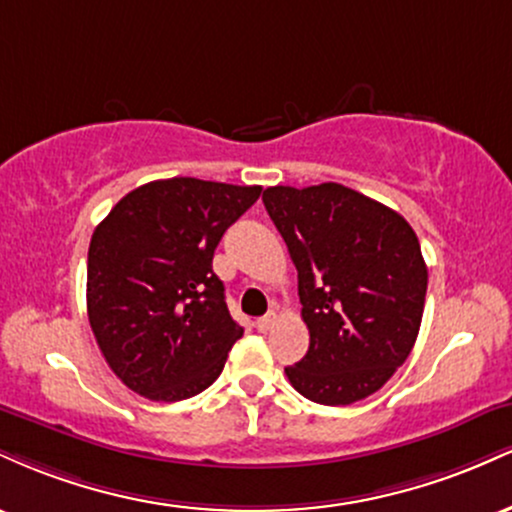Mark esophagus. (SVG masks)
<instances>
[{"mask_svg":"<svg viewBox=\"0 0 512 512\" xmlns=\"http://www.w3.org/2000/svg\"><path fill=\"white\" fill-rule=\"evenodd\" d=\"M276 317H279V315H276L274 310H269L267 315H264V317H260V320H257V330H260V332H269V330H272L274 322H276Z\"/></svg>","mask_w":512,"mask_h":512,"instance_id":"esophagus-1","label":"esophagus"}]
</instances>
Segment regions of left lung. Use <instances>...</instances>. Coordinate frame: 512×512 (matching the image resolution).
<instances>
[{
    "instance_id": "1",
    "label": "left lung",
    "mask_w": 512,
    "mask_h": 512,
    "mask_svg": "<svg viewBox=\"0 0 512 512\" xmlns=\"http://www.w3.org/2000/svg\"><path fill=\"white\" fill-rule=\"evenodd\" d=\"M264 209L298 269L310 346L289 383L342 407L378 392L419 337L428 269L414 228L339 182L267 187Z\"/></svg>"
}]
</instances>
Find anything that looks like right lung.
<instances>
[{
	"label": "right lung",
	"instance_id": "add662e5",
	"mask_svg": "<svg viewBox=\"0 0 512 512\" xmlns=\"http://www.w3.org/2000/svg\"><path fill=\"white\" fill-rule=\"evenodd\" d=\"M260 192V185L154 180L122 197L96 226L88 245V322L129 390L180 402L221 375L243 327L228 313L211 260L226 228Z\"/></svg>",
	"mask_w": 512,
	"mask_h": 512
}]
</instances>
